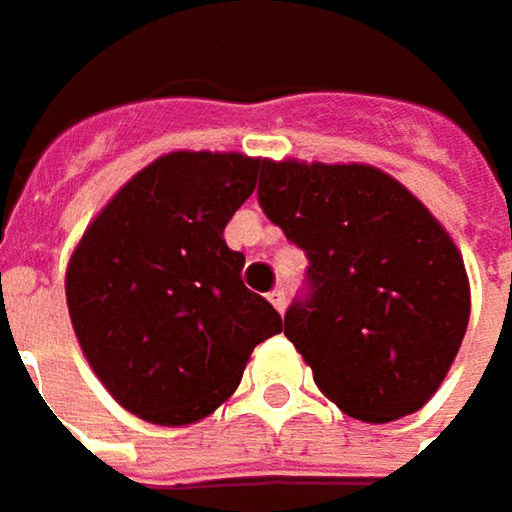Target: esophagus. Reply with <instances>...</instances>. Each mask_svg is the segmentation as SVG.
<instances>
[{
  "label": "esophagus",
  "mask_w": 512,
  "mask_h": 512,
  "mask_svg": "<svg viewBox=\"0 0 512 512\" xmlns=\"http://www.w3.org/2000/svg\"><path fill=\"white\" fill-rule=\"evenodd\" d=\"M269 301H272V307H275L278 313H284V310H286V292H284V289H272V292H269Z\"/></svg>",
  "instance_id": "1"
}]
</instances>
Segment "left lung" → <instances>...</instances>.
Here are the masks:
<instances>
[{
	"label": "left lung",
	"instance_id": "1",
	"mask_svg": "<svg viewBox=\"0 0 512 512\" xmlns=\"http://www.w3.org/2000/svg\"><path fill=\"white\" fill-rule=\"evenodd\" d=\"M260 208L310 260L284 336L318 391L365 423L423 408L469 324L464 257L432 211L374 165L266 159Z\"/></svg>",
	"mask_w": 512,
	"mask_h": 512
}]
</instances>
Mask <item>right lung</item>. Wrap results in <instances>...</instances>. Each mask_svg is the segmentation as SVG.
<instances>
[{
  "label": "right lung",
  "mask_w": 512,
  "mask_h": 512,
  "mask_svg": "<svg viewBox=\"0 0 512 512\" xmlns=\"http://www.w3.org/2000/svg\"><path fill=\"white\" fill-rule=\"evenodd\" d=\"M266 159L176 150L138 170L83 231L66 269L80 350L147 423L188 426L237 391L278 310L243 286L223 240Z\"/></svg>",
  "instance_id": "1"
}]
</instances>
